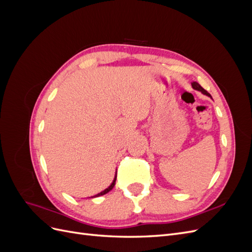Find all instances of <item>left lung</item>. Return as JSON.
<instances>
[{
	"instance_id": "left-lung-1",
	"label": "left lung",
	"mask_w": 252,
	"mask_h": 252,
	"mask_svg": "<svg viewBox=\"0 0 252 252\" xmlns=\"http://www.w3.org/2000/svg\"><path fill=\"white\" fill-rule=\"evenodd\" d=\"M191 85H192V88L193 89H195V90H199V91H201V93L202 94H206V95H208V96H210L211 97V95L207 93V91H206L201 85H200V84L199 83H196V82H192L191 83Z\"/></svg>"
}]
</instances>
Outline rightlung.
Segmentation results:
<instances>
[{
	"label": "right lung",
	"instance_id": "right-lung-1",
	"mask_svg": "<svg viewBox=\"0 0 252 252\" xmlns=\"http://www.w3.org/2000/svg\"><path fill=\"white\" fill-rule=\"evenodd\" d=\"M116 180H117V171H116V175H114V179H113V181H112V183H111V185H110L108 188H106L105 190H103L102 192L97 193V194H95V195H94V196H91V197H96V196H100V195H104V194H106L107 192H109L110 190L114 187V184H116Z\"/></svg>",
	"mask_w": 252,
	"mask_h": 252
}]
</instances>
